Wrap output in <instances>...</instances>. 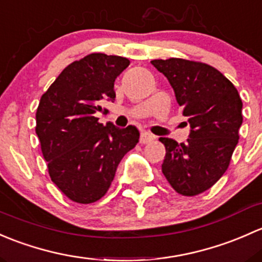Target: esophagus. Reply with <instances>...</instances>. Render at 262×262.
Instances as JSON below:
<instances>
[{"instance_id":"34e87169","label":"esophagus","mask_w":262,"mask_h":262,"mask_svg":"<svg viewBox=\"0 0 262 262\" xmlns=\"http://www.w3.org/2000/svg\"><path fill=\"white\" fill-rule=\"evenodd\" d=\"M154 140H155V136L154 135H151L150 132H141V136H140V142L141 144H150V142H152Z\"/></svg>"}]
</instances>
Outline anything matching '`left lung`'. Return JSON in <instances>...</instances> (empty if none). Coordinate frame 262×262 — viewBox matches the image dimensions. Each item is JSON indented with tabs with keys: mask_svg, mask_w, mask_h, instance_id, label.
<instances>
[{
	"mask_svg": "<svg viewBox=\"0 0 262 262\" xmlns=\"http://www.w3.org/2000/svg\"><path fill=\"white\" fill-rule=\"evenodd\" d=\"M151 64L168 78L190 126L185 144L159 139L166 150L161 170L178 193L196 195L230 165L239 139L242 101L230 80L208 64L179 58L155 59Z\"/></svg>",
	"mask_w": 262,
	"mask_h": 262,
	"instance_id": "8db88e82",
	"label": "left lung"
}]
</instances>
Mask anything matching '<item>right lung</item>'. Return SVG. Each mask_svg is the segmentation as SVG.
<instances>
[{
  "label": "right lung",
  "mask_w": 262,
  "mask_h": 262,
  "mask_svg": "<svg viewBox=\"0 0 262 262\" xmlns=\"http://www.w3.org/2000/svg\"><path fill=\"white\" fill-rule=\"evenodd\" d=\"M130 64L93 53L69 64L40 99L36 135L54 184L73 202L93 203L107 193L116 170L139 142L135 126L98 122L103 101H115V80Z\"/></svg>",
  "instance_id": "add662e5"
}]
</instances>
